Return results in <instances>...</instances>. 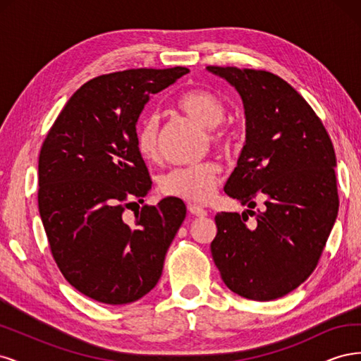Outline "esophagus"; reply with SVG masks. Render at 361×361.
<instances>
[{
  "label": "esophagus",
  "mask_w": 361,
  "mask_h": 361,
  "mask_svg": "<svg viewBox=\"0 0 361 361\" xmlns=\"http://www.w3.org/2000/svg\"><path fill=\"white\" fill-rule=\"evenodd\" d=\"M188 212H190L191 215H195V216H206V215H207V211L203 209L202 206L195 204V203H190V204H188Z\"/></svg>",
  "instance_id": "1"
}]
</instances>
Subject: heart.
Segmentation results:
<instances>
[{"label":"heart","instance_id":"heart-1","mask_svg":"<svg viewBox=\"0 0 361 361\" xmlns=\"http://www.w3.org/2000/svg\"><path fill=\"white\" fill-rule=\"evenodd\" d=\"M179 106L199 125L209 129V140L214 146L227 149L232 145V130L218 126L224 120L226 106L215 93L207 90L188 92L179 99ZM158 138L159 114L154 111L141 118L137 126L135 145L140 155L146 159L157 158ZM218 173H220V167L211 161L174 167L162 174L159 188L164 194L173 195V197L204 202L214 192Z\"/></svg>","mask_w":361,"mask_h":361}]
</instances>
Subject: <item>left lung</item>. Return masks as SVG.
I'll return each mask as SVG.
<instances>
[{
    "instance_id": "8db88e82",
    "label": "left lung",
    "mask_w": 361,
    "mask_h": 361,
    "mask_svg": "<svg viewBox=\"0 0 361 361\" xmlns=\"http://www.w3.org/2000/svg\"><path fill=\"white\" fill-rule=\"evenodd\" d=\"M231 82L245 110V145L224 191L246 212L215 215L211 253L226 286L271 301L297 289L318 265L338 211L336 154L312 106L280 76L207 66ZM256 197L265 198L255 213Z\"/></svg>"
}]
</instances>
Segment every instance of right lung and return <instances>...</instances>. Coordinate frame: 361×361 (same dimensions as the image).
Listing matches in <instances>:
<instances>
[{
  "instance_id": "right-lung-1",
  "label": "right lung",
  "mask_w": 361,
  "mask_h": 361,
  "mask_svg": "<svg viewBox=\"0 0 361 361\" xmlns=\"http://www.w3.org/2000/svg\"><path fill=\"white\" fill-rule=\"evenodd\" d=\"M187 68L129 69L85 82L64 105L39 155V212L54 260L71 285L104 304H128L157 286L164 259L187 215L176 197L129 206L152 188L135 145L150 94Z\"/></svg>"
}]
</instances>
